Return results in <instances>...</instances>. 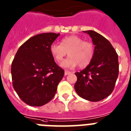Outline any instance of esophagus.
Instances as JSON below:
<instances>
[{
	"label": "esophagus",
	"mask_w": 131,
	"mask_h": 131,
	"mask_svg": "<svg viewBox=\"0 0 131 131\" xmlns=\"http://www.w3.org/2000/svg\"><path fill=\"white\" fill-rule=\"evenodd\" d=\"M71 73H72V72L69 71V70H65V71H64V75H69Z\"/></svg>",
	"instance_id": "1"
}]
</instances>
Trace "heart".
Instances as JSON below:
<instances>
[{
	"label": "heart",
	"instance_id": "1",
	"mask_svg": "<svg viewBox=\"0 0 131 131\" xmlns=\"http://www.w3.org/2000/svg\"><path fill=\"white\" fill-rule=\"evenodd\" d=\"M94 52V45L92 42L84 41L75 35L64 37L61 44L53 43L50 46V53L59 63L62 62L68 53L69 57L61 64L64 68H74L78 65L80 68L86 67L92 61Z\"/></svg>",
	"mask_w": 131,
	"mask_h": 131
}]
</instances>
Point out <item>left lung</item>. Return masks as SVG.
Instances as JSON below:
<instances>
[{"label":"left lung","mask_w":131,"mask_h":131,"mask_svg":"<svg viewBox=\"0 0 131 131\" xmlns=\"http://www.w3.org/2000/svg\"><path fill=\"white\" fill-rule=\"evenodd\" d=\"M89 34L95 45L92 61L87 67L76 72L77 81L74 89L82 98L98 102L112 93L119 75L118 54L106 38L92 30Z\"/></svg>","instance_id":"obj_1"}]
</instances>
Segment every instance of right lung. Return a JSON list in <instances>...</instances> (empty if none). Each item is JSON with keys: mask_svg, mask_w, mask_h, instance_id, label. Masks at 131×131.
Wrapping results in <instances>:
<instances>
[{"mask_svg": "<svg viewBox=\"0 0 131 131\" xmlns=\"http://www.w3.org/2000/svg\"><path fill=\"white\" fill-rule=\"evenodd\" d=\"M60 34L44 33L23 43L12 62V85L22 101L31 106L50 102L64 71L54 62L50 46Z\"/></svg>", "mask_w": 131, "mask_h": 131, "instance_id": "right-lung-1", "label": "right lung"}]
</instances>
